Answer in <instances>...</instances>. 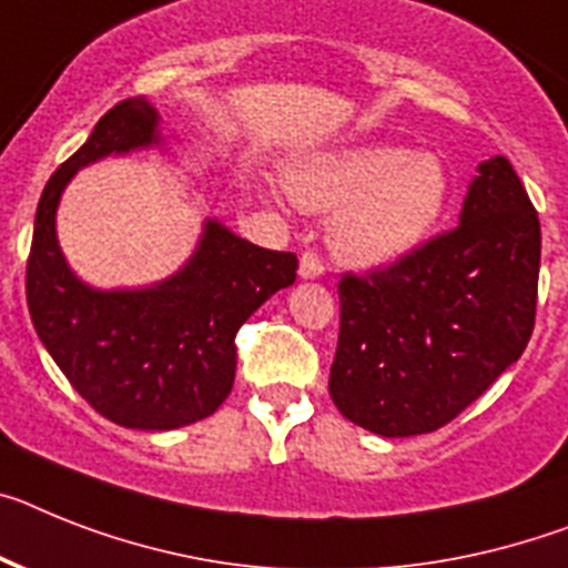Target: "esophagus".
I'll return each mask as SVG.
<instances>
[{"mask_svg":"<svg viewBox=\"0 0 568 568\" xmlns=\"http://www.w3.org/2000/svg\"><path fill=\"white\" fill-rule=\"evenodd\" d=\"M323 256L317 251H303L300 256V276L303 280H314V276H323Z\"/></svg>","mask_w":568,"mask_h":568,"instance_id":"obj_1","label":"esophagus"}]
</instances>
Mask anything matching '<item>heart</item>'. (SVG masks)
<instances>
[{
	"mask_svg": "<svg viewBox=\"0 0 568 568\" xmlns=\"http://www.w3.org/2000/svg\"><path fill=\"white\" fill-rule=\"evenodd\" d=\"M303 207L335 213L332 242L357 265L409 254L433 231L447 199L445 166L404 146H355L323 155L288 175Z\"/></svg>",
	"mask_w": 568,
	"mask_h": 568,
	"instance_id": "b5f03b06",
	"label": "heart"
}]
</instances>
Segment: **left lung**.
<instances>
[{"instance_id":"obj_1","label":"left lung","mask_w":568,"mask_h":568,"mask_svg":"<svg viewBox=\"0 0 568 568\" xmlns=\"http://www.w3.org/2000/svg\"><path fill=\"white\" fill-rule=\"evenodd\" d=\"M537 276L540 219L497 155L479 164L454 231L384 268L341 276L335 407L387 438L454 422L526 349Z\"/></svg>"}]
</instances>
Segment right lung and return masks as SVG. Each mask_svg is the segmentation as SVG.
Masks as SVG:
<instances>
[{"label": "right lung", "instance_id": "1", "mask_svg": "<svg viewBox=\"0 0 568 568\" xmlns=\"http://www.w3.org/2000/svg\"><path fill=\"white\" fill-rule=\"evenodd\" d=\"M144 98L114 103L89 141L57 166L37 204L26 294L40 341L100 416L135 430H173L216 413L233 389L236 332L297 280V256L204 225L199 251L144 292H94L71 274L54 233L57 202L80 166L159 144Z\"/></svg>", "mask_w": 568, "mask_h": 568}]
</instances>
